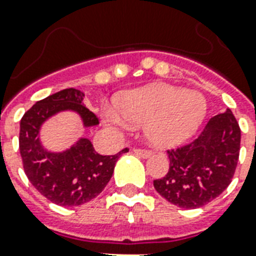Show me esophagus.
<instances>
[{
    "label": "esophagus",
    "instance_id": "esophagus-1",
    "mask_svg": "<svg viewBox=\"0 0 256 256\" xmlns=\"http://www.w3.org/2000/svg\"><path fill=\"white\" fill-rule=\"evenodd\" d=\"M132 152H136L138 156H140V158H148V156H152V152H148V150H140V148H134Z\"/></svg>",
    "mask_w": 256,
    "mask_h": 256
}]
</instances>
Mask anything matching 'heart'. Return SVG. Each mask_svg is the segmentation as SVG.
Wrapping results in <instances>:
<instances>
[{
    "mask_svg": "<svg viewBox=\"0 0 256 256\" xmlns=\"http://www.w3.org/2000/svg\"><path fill=\"white\" fill-rule=\"evenodd\" d=\"M206 114L207 102L199 92L162 84L124 92L116 104L100 110L104 122L114 132L144 124V136L156 148L186 142L200 128Z\"/></svg>",
    "mask_w": 256,
    "mask_h": 256,
    "instance_id": "1",
    "label": "heart"
}]
</instances>
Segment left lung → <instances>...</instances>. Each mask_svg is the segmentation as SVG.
Segmentation results:
<instances>
[{"mask_svg":"<svg viewBox=\"0 0 256 256\" xmlns=\"http://www.w3.org/2000/svg\"><path fill=\"white\" fill-rule=\"evenodd\" d=\"M240 150V128L230 108L212 116L191 144L168 150L170 168L156 179V192L182 208H198L231 183Z\"/></svg>","mask_w":256,"mask_h":256,"instance_id":"1","label":"left lung"}]
</instances>
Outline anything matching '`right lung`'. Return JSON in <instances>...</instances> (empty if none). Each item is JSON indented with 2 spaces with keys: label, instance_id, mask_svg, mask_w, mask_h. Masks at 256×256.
<instances>
[{
  "label": "right lung",
  "instance_id": "obj_1",
  "mask_svg": "<svg viewBox=\"0 0 256 256\" xmlns=\"http://www.w3.org/2000/svg\"><path fill=\"white\" fill-rule=\"evenodd\" d=\"M85 94L77 88L54 92L33 104L20 124V152L30 183L50 202L58 206H81L102 192L112 178L118 158L100 156L88 138H80L69 148L49 152L40 140L42 124L62 112H77L84 128L100 124V120L84 104Z\"/></svg>",
  "mask_w": 256,
  "mask_h": 256
}]
</instances>
